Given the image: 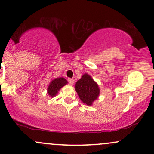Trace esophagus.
Returning <instances> with one entry per match:
<instances>
[{
  "label": "esophagus",
  "instance_id": "obj_1",
  "mask_svg": "<svg viewBox=\"0 0 154 154\" xmlns=\"http://www.w3.org/2000/svg\"><path fill=\"white\" fill-rule=\"evenodd\" d=\"M68 82L70 85H73L74 82H75V79H72V78H69L68 79Z\"/></svg>",
  "mask_w": 154,
  "mask_h": 154
}]
</instances>
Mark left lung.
I'll list each match as a JSON object with an SVG mask.
<instances>
[{
  "instance_id": "8db88e82",
  "label": "left lung",
  "mask_w": 154,
  "mask_h": 154,
  "mask_svg": "<svg viewBox=\"0 0 154 154\" xmlns=\"http://www.w3.org/2000/svg\"><path fill=\"white\" fill-rule=\"evenodd\" d=\"M75 90L80 100L88 106H91L100 94L98 84L88 74L83 75L76 82Z\"/></svg>"
}]
</instances>
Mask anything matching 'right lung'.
Returning <instances> with one entry per match:
<instances>
[{
  "label": "right lung",
  "instance_id": "obj_1",
  "mask_svg": "<svg viewBox=\"0 0 154 154\" xmlns=\"http://www.w3.org/2000/svg\"><path fill=\"white\" fill-rule=\"evenodd\" d=\"M67 84V81L66 79L63 77H58L53 79L49 84L48 87V94L50 95L51 97H54L58 93L59 90L61 89L63 86Z\"/></svg>",
  "mask_w": 154,
  "mask_h": 154
}]
</instances>
